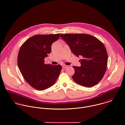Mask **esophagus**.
Wrapping results in <instances>:
<instances>
[{
	"mask_svg": "<svg viewBox=\"0 0 125 125\" xmlns=\"http://www.w3.org/2000/svg\"><path fill=\"white\" fill-rule=\"evenodd\" d=\"M62 68H66L68 67V66L66 65H62Z\"/></svg>",
	"mask_w": 125,
	"mask_h": 125,
	"instance_id": "34e87169",
	"label": "esophagus"
}]
</instances>
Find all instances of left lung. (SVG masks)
<instances>
[{"label": "left lung", "mask_w": 125, "mask_h": 125, "mask_svg": "<svg viewBox=\"0 0 125 125\" xmlns=\"http://www.w3.org/2000/svg\"><path fill=\"white\" fill-rule=\"evenodd\" d=\"M77 57L81 56V66H73L74 81L84 87H91L98 83L107 67L108 54L104 44L96 37L86 34H61Z\"/></svg>", "instance_id": "1"}]
</instances>
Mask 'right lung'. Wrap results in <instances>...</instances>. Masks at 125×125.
<instances>
[{
	"label": "right lung",
	"mask_w": 125,
	"mask_h": 125,
	"mask_svg": "<svg viewBox=\"0 0 125 125\" xmlns=\"http://www.w3.org/2000/svg\"><path fill=\"white\" fill-rule=\"evenodd\" d=\"M60 33L35 35L21 45L17 63L24 79L39 91L46 89L56 83L62 68L61 65L44 63V58L51 51V45L58 40Z\"/></svg>",
	"instance_id": "add662e5"
}]
</instances>
